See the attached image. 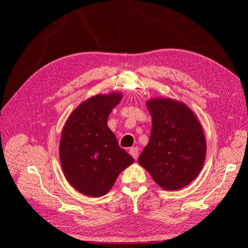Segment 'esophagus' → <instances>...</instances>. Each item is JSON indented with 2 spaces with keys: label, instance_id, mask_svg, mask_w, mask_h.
Here are the masks:
<instances>
[{
  "label": "esophagus",
  "instance_id": "34e87169",
  "mask_svg": "<svg viewBox=\"0 0 248 248\" xmlns=\"http://www.w3.org/2000/svg\"><path fill=\"white\" fill-rule=\"evenodd\" d=\"M129 153H130V155L133 157L134 159H138V157H139V149L137 147L130 148Z\"/></svg>",
  "mask_w": 248,
  "mask_h": 248
}]
</instances>
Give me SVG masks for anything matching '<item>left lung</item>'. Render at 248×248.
<instances>
[{
	"instance_id": "obj_1",
	"label": "left lung",
	"mask_w": 248,
	"mask_h": 248,
	"mask_svg": "<svg viewBox=\"0 0 248 248\" xmlns=\"http://www.w3.org/2000/svg\"><path fill=\"white\" fill-rule=\"evenodd\" d=\"M147 108L152 129L139 163L163 189L183 188L204 166L207 147L202 125L186 104L174 99H150Z\"/></svg>"
}]
</instances>
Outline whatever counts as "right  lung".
<instances>
[{
	"mask_svg": "<svg viewBox=\"0 0 248 248\" xmlns=\"http://www.w3.org/2000/svg\"><path fill=\"white\" fill-rule=\"evenodd\" d=\"M121 99L119 92L95 95L80 103L64 125L59 148L62 170L73 188L85 196L107 194L134 161L108 127L110 111Z\"/></svg>",
	"mask_w": 248,
	"mask_h": 248,
	"instance_id": "1",
	"label": "right lung"
}]
</instances>
